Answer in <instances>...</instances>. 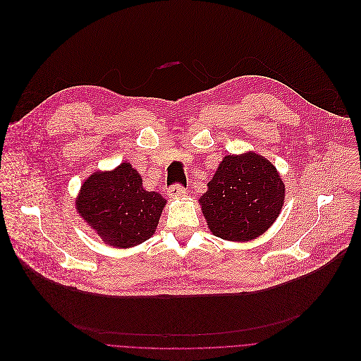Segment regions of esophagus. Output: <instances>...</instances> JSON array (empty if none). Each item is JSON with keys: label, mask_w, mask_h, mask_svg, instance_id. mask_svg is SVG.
Masks as SVG:
<instances>
[{"label": "esophagus", "mask_w": 361, "mask_h": 361, "mask_svg": "<svg viewBox=\"0 0 361 361\" xmlns=\"http://www.w3.org/2000/svg\"><path fill=\"white\" fill-rule=\"evenodd\" d=\"M168 196L171 197V199H176V197H183L185 195H186V189L185 188H182V186H179V185H175V186H171L169 189H168Z\"/></svg>", "instance_id": "34e87169"}]
</instances>
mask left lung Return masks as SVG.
<instances>
[{
	"label": "left lung",
	"mask_w": 361,
	"mask_h": 361,
	"mask_svg": "<svg viewBox=\"0 0 361 361\" xmlns=\"http://www.w3.org/2000/svg\"><path fill=\"white\" fill-rule=\"evenodd\" d=\"M284 196V180L276 166L247 151L224 157L199 204L212 235L250 242L276 222Z\"/></svg>",
	"instance_id": "1"
}]
</instances>
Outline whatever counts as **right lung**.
I'll return each mask as SVG.
<instances>
[{
	"instance_id": "obj_1",
	"label": "right lung",
	"mask_w": 361,
	"mask_h": 361,
	"mask_svg": "<svg viewBox=\"0 0 361 361\" xmlns=\"http://www.w3.org/2000/svg\"><path fill=\"white\" fill-rule=\"evenodd\" d=\"M166 200L143 189L140 173L129 162L112 171H95L81 185L75 209L109 246L129 249L152 238Z\"/></svg>"
}]
</instances>
